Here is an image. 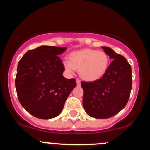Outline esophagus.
I'll list each match as a JSON object with an SVG mask.
<instances>
[{
    "instance_id": "1",
    "label": "esophagus",
    "mask_w": 150,
    "mask_h": 150,
    "mask_svg": "<svg viewBox=\"0 0 150 150\" xmlns=\"http://www.w3.org/2000/svg\"><path fill=\"white\" fill-rule=\"evenodd\" d=\"M77 86H80V80L77 79Z\"/></svg>"
}]
</instances>
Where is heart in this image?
Instances as JSON below:
<instances>
[{
	"instance_id": "b5f03b06",
	"label": "heart",
	"mask_w": 150,
	"mask_h": 150,
	"mask_svg": "<svg viewBox=\"0 0 150 150\" xmlns=\"http://www.w3.org/2000/svg\"><path fill=\"white\" fill-rule=\"evenodd\" d=\"M109 57L104 51L85 49L72 52L69 60H65L63 65L69 73L80 69L82 78L94 81L104 76L109 66Z\"/></svg>"
}]
</instances>
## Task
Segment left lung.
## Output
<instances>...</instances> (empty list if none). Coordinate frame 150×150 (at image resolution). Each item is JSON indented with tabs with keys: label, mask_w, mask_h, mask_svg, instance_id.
I'll return each mask as SVG.
<instances>
[{
	"label": "left lung",
	"mask_w": 150,
	"mask_h": 150,
	"mask_svg": "<svg viewBox=\"0 0 150 150\" xmlns=\"http://www.w3.org/2000/svg\"><path fill=\"white\" fill-rule=\"evenodd\" d=\"M113 59L106 73L92 82H81L84 90L83 104L86 113L92 118L104 119L119 113L126 106L132 89V70L121 55L108 47H101Z\"/></svg>",
	"instance_id": "8db88e82"
}]
</instances>
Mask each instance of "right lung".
<instances>
[{"label": "right lung", "mask_w": 150, "mask_h": 150, "mask_svg": "<svg viewBox=\"0 0 150 150\" xmlns=\"http://www.w3.org/2000/svg\"><path fill=\"white\" fill-rule=\"evenodd\" d=\"M65 49L39 46L27 51L19 61L15 77L19 101L36 118L50 119L58 116L76 87L75 78L63 76L65 67L58 55Z\"/></svg>", "instance_id": "right-lung-1"}]
</instances>
